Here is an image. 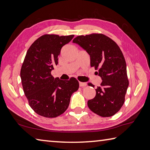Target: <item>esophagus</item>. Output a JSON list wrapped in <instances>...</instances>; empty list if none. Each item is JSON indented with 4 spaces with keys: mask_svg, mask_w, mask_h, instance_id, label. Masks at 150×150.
<instances>
[{
    "mask_svg": "<svg viewBox=\"0 0 150 150\" xmlns=\"http://www.w3.org/2000/svg\"><path fill=\"white\" fill-rule=\"evenodd\" d=\"M79 85H80V87H85L87 86V83L85 82H81V81H80V82H79Z\"/></svg>",
    "mask_w": 150,
    "mask_h": 150,
    "instance_id": "1",
    "label": "esophagus"
}]
</instances>
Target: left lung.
<instances>
[{
    "mask_svg": "<svg viewBox=\"0 0 150 150\" xmlns=\"http://www.w3.org/2000/svg\"><path fill=\"white\" fill-rule=\"evenodd\" d=\"M72 42L87 52L91 66L98 69L97 74L103 80L95 89V98L87 102L88 107L100 116H112L122 107L129 86L126 62L120 47L103 34L78 36Z\"/></svg>",
    "mask_w": 150,
    "mask_h": 150,
    "instance_id": "8db88e82",
    "label": "left lung"
}]
</instances>
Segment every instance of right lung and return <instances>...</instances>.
<instances>
[{"instance_id": "add662e5", "label": "right lung", "mask_w": 150, "mask_h": 150, "mask_svg": "<svg viewBox=\"0 0 150 150\" xmlns=\"http://www.w3.org/2000/svg\"><path fill=\"white\" fill-rule=\"evenodd\" d=\"M74 36L43 35L33 42L25 55L20 72L23 91L31 108L43 117L63 114L72 93L79 88L74 78L64 81L51 74L58 64L61 48Z\"/></svg>"}]
</instances>
